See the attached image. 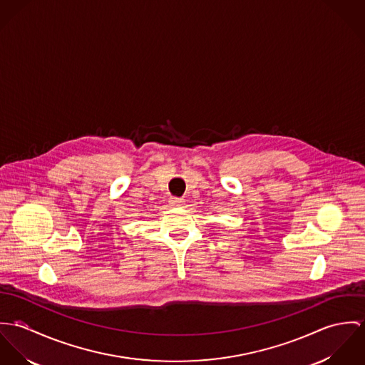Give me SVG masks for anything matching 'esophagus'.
Wrapping results in <instances>:
<instances>
[{"mask_svg": "<svg viewBox=\"0 0 365 365\" xmlns=\"http://www.w3.org/2000/svg\"><path fill=\"white\" fill-rule=\"evenodd\" d=\"M170 202H172V205L179 207V205H182V204L185 202V200H183V199H180V197H173V199L170 200Z\"/></svg>", "mask_w": 365, "mask_h": 365, "instance_id": "1", "label": "esophagus"}]
</instances>
